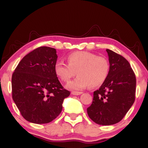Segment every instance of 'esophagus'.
Here are the masks:
<instances>
[{"instance_id": "obj_1", "label": "esophagus", "mask_w": 148, "mask_h": 148, "mask_svg": "<svg viewBox=\"0 0 148 148\" xmlns=\"http://www.w3.org/2000/svg\"><path fill=\"white\" fill-rule=\"evenodd\" d=\"M82 92H72V95H80L82 94Z\"/></svg>"}]
</instances>
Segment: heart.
<instances>
[{
	"mask_svg": "<svg viewBox=\"0 0 148 148\" xmlns=\"http://www.w3.org/2000/svg\"><path fill=\"white\" fill-rule=\"evenodd\" d=\"M68 64L58 62L55 72L62 81H68L77 72L78 77L69 81L66 88L72 90H81L90 86H101L106 79L110 69L109 62L106 58L97 56L87 51H76L67 58Z\"/></svg>",
	"mask_w": 148,
	"mask_h": 148,
	"instance_id": "b5f03b06",
	"label": "heart"
}]
</instances>
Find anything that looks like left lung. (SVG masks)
Here are the masks:
<instances>
[{
    "label": "left lung",
    "mask_w": 148,
    "mask_h": 148,
    "mask_svg": "<svg viewBox=\"0 0 148 148\" xmlns=\"http://www.w3.org/2000/svg\"><path fill=\"white\" fill-rule=\"evenodd\" d=\"M109 61L108 75L102 85L93 93V101L87 108L93 122L111 125L123 119L135 100L136 76L125 58L106 49Z\"/></svg>",
    "instance_id": "1"
}]
</instances>
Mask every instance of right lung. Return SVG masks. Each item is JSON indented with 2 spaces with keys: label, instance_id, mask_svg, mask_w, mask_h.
<instances>
[{
  "label": "right lung",
  "instance_id": "right-lung-1",
  "mask_svg": "<svg viewBox=\"0 0 148 148\" xmlns=\"http://www.w3.org/2000/svg\"><path fill=\"white\" fill-rule=\"evenodd\" d=\"M56 49L39 47L25 56L12 77V99L22 116L35 124L53 120L70 92L63 89L55 72Z\"/></svg>",
  "mask_w": 148,
  "mask_h": 148
}]
</instances>
